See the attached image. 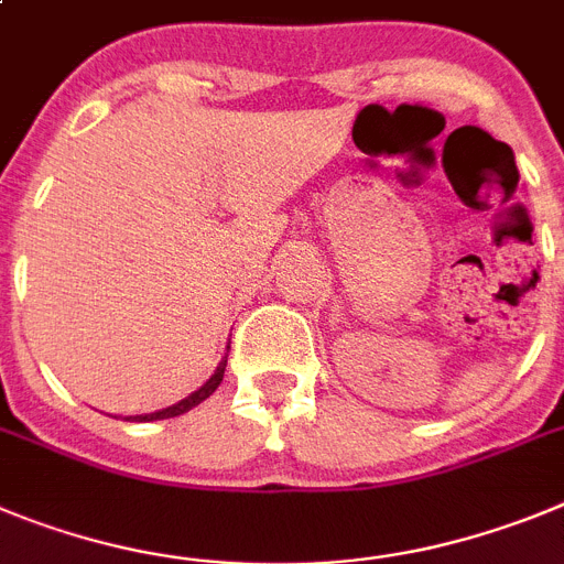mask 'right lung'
I'll return each instance as SVG.
<instances>
[{"mask_svg":"<svg viewBox=\"0 0 564 564\" xmlns=\"http://www.w3.org/2000/svg\"><path fill=\"white\" fill-rule=\"evenodd\" d=\"M227 351H230V345H227ZM225 368H227V357L221 359V362H219V368H216V373H213V377L207 379V382L202 384L199 390H194V393H191V395H185V399H182V402L171 404V408H165V410H156V413H145V415H129V421H160V419H174V415H182V413H187V410H194L196 404H202V402H205L207 395H210L213 390L219 388V384H221V379H225Z\"/></svg>","mask_w":564,"mask_h":564,"instance_id":"1","label":"right lung"}]
</instances>
